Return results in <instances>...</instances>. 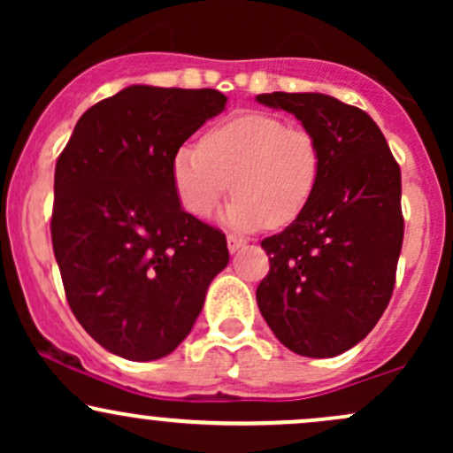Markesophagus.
Here are the masks:
<instances>
[{
	"instance_id": "1",
	"label": "esophagus",
	"mask_w": 453,
	"mask_h": 453,
	"mask_svg": "<svg viewBox=\"0 0 453 453\" xmlns=\"http://www.w3.org/2000/svg\"><path fill=\"white\" fill-rule=\"evenodd\" d=\"M247 244V241H244L242 236H236V234H227V249H230L232 253H236L238 249L244 247Z\"/></svg>"
}]
</instances>
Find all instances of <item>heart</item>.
<instances>
[{
	"label": "heart",
	"instance_id": "heart-1",
	"mask_svg": "<svg viewBox=\"0 0 453 453\" xmlns=\"http://www.w3.org/2000/svg\"><path fill=\"white\" fill-rule=\"evenodd\" d=\"M324 150L309 127L277 114L242 112L211 127L173 157V183L194 217H209L232 191L226 221L238 230L280 227L306 209L319 185Z\"/></svg>",
	"mask_w": 453,
	"mask_h": 453
}]
</instances>
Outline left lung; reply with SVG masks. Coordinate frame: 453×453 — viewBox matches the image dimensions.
<instances>
[{
	"label": "left lung",
	"mask_w": 453,
	"mask_h": 453,
	"mask_svg": "<svg viewBox=\"0 0 453 453\" xmlns=\"http://www.w3.org/2000/svg\"><path fill=\"white\" fill-rule=\"evenodd\" d=\"M319 140L313 197L280 234L262 241L270 273L257 306L274 336L306 357H334L375 327L392 298L403 249L400 168L377 123L324 93H262Z\"/></svg>",
	"instance_id": "obj_1"
}]
</instances>
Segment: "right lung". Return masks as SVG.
Returning a JSON list of instances; mask_svg holds the SVG:
<instances>
[{"label": "right lung", "instance_id": "obj_1", "mask_svg": "<svg viewBox=\"0 0 453 453\" xmlns=\"http://www.w3.org/2000/svg\"><path fill=\"white\" fill-rule=\"evenodd\" d=\"M226 102L126 87L78 119L57 159L50 236L67 304L114 356L173 353L230 262L226 234L180 209L173 183L174 153Z\"/></svg>", "mask_w": 453, "mask_h": 453}]
</instances>
